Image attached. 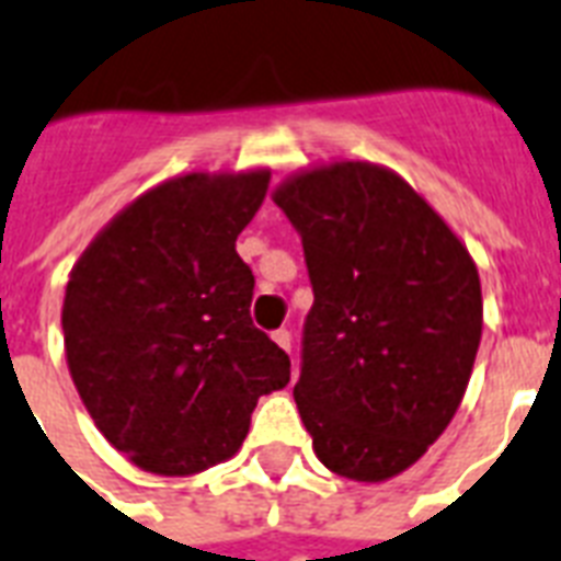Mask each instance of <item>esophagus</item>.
Wrapping results in <instances>:
<instances>
[{"label":"esophagus","instance_id":"34e87169","mask_svg":"<svg viewBox=\"0 0 561 561\" xmlns=\"http://www.w3.org/2000/svg\"><path fill=\"white\" fill-rule=\"evenodd\" d=\"M273 341H276V344H279L285 353H290V332H288V329H276V332H273Z\"/></svg>","mask_w":561,"mask_h":561}]
</instances>
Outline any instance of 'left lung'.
<instances>
[{
    "label": "left lung",
    "mask_w": 561,
    "mask_h": 561,
    "mask_svg": "<svg viewBox=\"0 0 561 561\" xmlns=\"http://www.w3.org/2000/svg\"><path fill=\"white\" fill-rule=\"evenodd\" d=\"M297 226L314 306L294 385L318 459L385 482L442 438L482 337L477 262L400 173L335 158L273 187Z\"/></svg>",
    "instance_id": "left-lung-1"
}]
</instances>
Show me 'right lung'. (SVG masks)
<instances>
[{
  "instance_id": "right-lung-1",
  "label": "right lung",
  "mask_w": 561,
  "mask_h": 561,
  "mask_svg": "<svg viewBox=\"0 0 561 561\" xmlns=\"http://www.w3.org/2000/svg\"><path fill=\"white\" fill-rule=\"evenodd\" d=\"M267 167L182 173L111 217L72 264L64 356L111 447L158 477L232 459L290 358L252 327V271L234 250Z\"/></svg>"
}]
</instances>
